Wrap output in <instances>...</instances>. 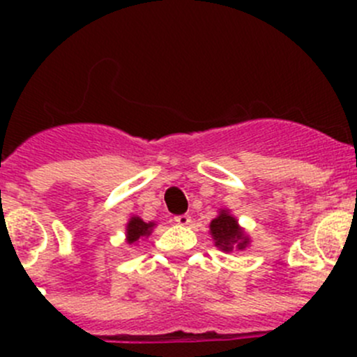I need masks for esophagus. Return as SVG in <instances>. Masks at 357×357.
<instances>
[{"instance_id":"34e87169","label":"esophagus","mask_w":357,"mask_h":357,"mask_svg":"<svg viewBox=\"0 0 357 357\" xmlns=\"http://www.w3.org/2000/svg\"><path fill=\"white\" fill-rule=\"evenodd\" d=\"M174 221H176V225H179V226H188L190 222H192V215H190V214L176 215Z\"/></svg>"}]
</instances>
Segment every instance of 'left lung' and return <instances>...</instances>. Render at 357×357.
Wrapping results in <instances>:
<instances>
[{"label":"left lung","mask_w":357,"mask_h":357,"mask_svg":"<svg viewBox=\"0 0 357 357\" xmlns=\"http://www.w3.org/2000/svg\"><path fill=\"white\" fill-rule=\"evenodd\" d=\"M214 245L222 252H233V248L245 250L250 245V236L238 225V219L231 214L229 208H219V214L208 225Z\"/></svg>","instance_id":"8db88e82"}]
</instances>
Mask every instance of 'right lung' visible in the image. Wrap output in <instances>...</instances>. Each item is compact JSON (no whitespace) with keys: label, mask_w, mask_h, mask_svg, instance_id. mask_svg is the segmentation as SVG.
<instances>
[{"label":"right lung","mask_w":357,"mask_h":357,"mask_svg":"<svg viewBox=\"0 0 357 357\" xmlns=\"http://www.w3.org/2000/svg\"><path fill=\"white\" fill-rule=\"evenodd\" d=\"M153 228H155V222L153 221H143L139 215H131L126 225V242L129 245H135L139 240H145L152 235Z\"/></svg>","instance_id":"1"}]
</instances>
